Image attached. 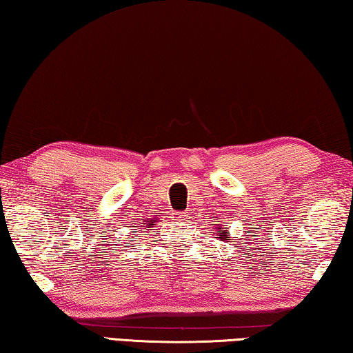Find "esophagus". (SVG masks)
Instances as JSON below:
<instances>
[{
	"mask_svg": "<svg viewBox=\"0 0 353 353\" xmlns=\"http://www.w3.org/2000/svg\"><path fill=\"white\" fill-rule=\"evenodd\" d=\"M176 215H178V219H184V217H188L186 212H181V214H176Z\"/></svg>",
	"mask_w": 353,
	"mask_h": 353,
	"instance_id": "esophagus-1",
	"label": "esophagus"
}]
</instances>
